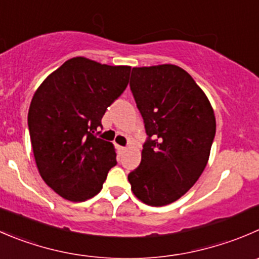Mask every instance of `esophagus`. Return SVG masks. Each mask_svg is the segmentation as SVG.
I'll list each match as a JSON object with an SVG mask.
<instances>
[{
    "label": "esophagus",
    "mask_w": 259,
    "mask_h": 259,
    "mask_svg": "<svg viewBox=\"0 0 259 259\" xmlns=\"http://www.w3.org/2000/svg\"><path fill=\"white\" fill-rule=\"evenodd\" d=\"M117 149H119L120 152H125V150H126V147H121V145H117Z\"/></svg>",
    "instance_id": "obj_1"
}]
</instances>
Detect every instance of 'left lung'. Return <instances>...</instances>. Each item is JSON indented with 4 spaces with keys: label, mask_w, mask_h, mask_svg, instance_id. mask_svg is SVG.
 Wrapping results in <instances>:
<instances>
[{
    "label": "left lung",
    "mask_w": 259,
    "mask_h": 259,
    "mask_svg": "<svg viewBox=\"0 0 259 259\" xmlns=\"http://www.w3.org/2000/svg\"><path fill=\"white\" fill-rule=\"evenodd\" d=\"M130 89L149 139L127 180L137 199L164 206L204 172L217 130L214 109L192 77L175 64L134 67Z\"/></svg>",
    "instance_id": "1"
}]
</instances>
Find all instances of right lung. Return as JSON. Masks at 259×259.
Here are the masks:
<instances>
[{"label": "right lung", "mask_w": 259, "mask_h": 259, "mask_svg": "<svg viewBox=\"0 0 259 259\" xmlns=\"http://www.w3.org/2000/svg\"><path fill=\"white\" fill-rule=\"evenodd\" d=\"M130 69L74 57L35 91L27 114L35 163L44 182L63 199L94 197L116 164L114 144L94 133L126 89Z\"/></svg>", "instance_id": "1"}]
</instances>
